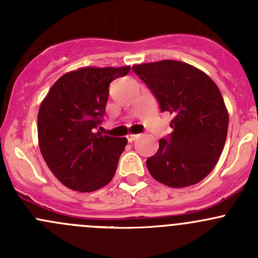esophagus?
Listing matches in <instances>:
<instances>
[{"label": "esophagus", "mask_w": 258, "mask_h": 258, "mask_svg": "<svg viewBox=\"0 0 258 258\" xmlns=\"http://www.w3.org/2000/svg\"><path fill=\"white\" fill-rule=\"evenodd\" d=\"M137 137H139V135H127V140H128V142H132V141H135V140L137 139Z\"/></svg>", "instance_id": "esophagus-1"}]
</instances>
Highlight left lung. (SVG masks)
<instances>
[{
	"label": "left lung",
	"instance_id": "left-lung-1",
	"mask_svg": "<svg viewBox=\"0 0 258 258\" xmlns=\"http://www.w3.org/2000/svg\"><path fill=\"white\" fill-rule=\"evenodd\" d=\"M173 116L170 136L146 161L156 181L182 188L202 181L215 168L227 137L228 112L217 85L188 63L163 59L132 66Z\"/></svg>",
	"mask_w": 258,
	"mask_h": 258
}]
</instances>
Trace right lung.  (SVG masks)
I'll return each mask as SVG.
<instances>
[{
    "label": "right lung",
    "mask_w": 258,
    "mask_h": 258,
    "mask_svg": "<svg viewBox=\"0 0 258 258\" xmlns=\"http://www.w3.org/2000/svg\"><path fill=\"white\" fill-rule=\"evenodd\" d=\"M130 66L83 67L59 77L38 111V145L57 179L69 188L92 192L110 183L127 139L95 132L102 122L113 80Z\"/></svg>",
    "instance_id": "obj_1"
}]
</instances>
